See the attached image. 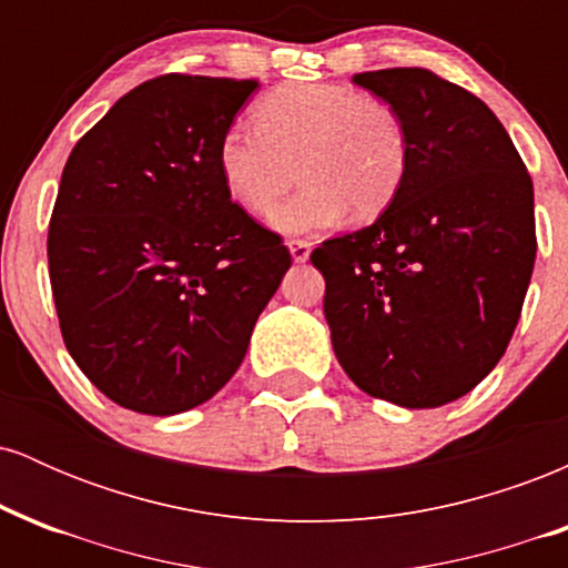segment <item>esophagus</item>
Returning a JSON list of instances; mask_svg holds the SVG:
<instances>
[{
    "instance_id": "esophagus-1",
    "label": "esophagus",
    "mask_w": 568,
    "mask_h": 568,
    "mask_svg": "<svg viewBox=\"0 0 568 568\" xmlns=\"http://www.w3.org/2000/svg\"><path fill=\"white\" fill-rule=\"evenodd\" d=\"M288 251H291L293 262H296V264H304L306 258H310L312 245L306 243V240H288Z\"/></svg>"
}]
</instances>
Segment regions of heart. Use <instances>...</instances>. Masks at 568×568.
<instances>
[{"mask_svg":"<svg viewBox=\"0 0 568 568\" xmlns=\"http://www.w3.org/2000/svg\"><path fill=\"white\" fill-rule=\"evenodd\" d=\"M253 125L221 133L219 175L243 211L262 216L298 172L300 192L270 216L280 234L328 232L349 211L357 221L382 216L406 181L408 122L387 98L336 82L283 84L258 98Z\"/></svg>","mask_w":568,"mask_h":568,"instance_id":"heart-1","label":"heart"}]
</instances>
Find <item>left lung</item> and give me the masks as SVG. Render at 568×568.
I'll return each instance as SVG.
<instances>
[{"instance_id": "8db88e82", "label": "left lung", "mask_w": 568, "mask_h": 568, "mask_svg": "<svg viewBox=\"0 0 568 568\" xmlns=\"http://www.w3.org/2000/svg\"><path fill=\"white\" fill-rule=\"evenodd\" d=\"M355 84L406 116L408 173L374 224L310 258L349 379L435 408L470 393L510 344L537 258L531 175L497 114L429 69L363 71Z\"/></svg>"}]
</instances>
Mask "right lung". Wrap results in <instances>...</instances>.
Instances as JSON below:
<instances>
[{
  "label": "right lung",
  "instance_id": "add662e5",
  "mask_svg": "<svg viewBox=\"0 0 568 568\" xmlns=\"http://www.w3.org/2000/svg\"><path fill=\"white\" fill-rule=\"evenodd\" d=\"M256 80L162 74L77 141L50 219L63 342L116 406L171 416L213 397L291 266L221 184L216 149Z\"/></svg>",
  "mask_w": 568,
  "mask_h": 568
}]
</instances>
